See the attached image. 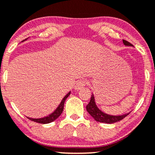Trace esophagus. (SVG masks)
I'll list each match as a JSON object with an SVG mask.
<instances>
[{"label":"esophagus","instance_id":"esophagus-1","mask_svg":"<svg viewBox=\"0 0 155 155\" xmlns=\"http://www.w3.org/2000/svg\"><path fill=\"white\" fill-rule=\"evenodd\" d=\"M85 85H86L85 81L80 80V81H78L76 82L75 85H74V89L79 91V90L82 89V88H83Z\"/></svg>","mask_w":155,"mask_h":155}]
</instances>
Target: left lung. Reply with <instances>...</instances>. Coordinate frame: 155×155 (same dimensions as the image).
I'll return each mask as SVG.
<instances>
[{"instance_id": "obj_1", "label": "left lung", "mask_w": 155, "mask_h": 155, "mask_svg": "<svg viewBox=\"0 0 155 155\" xmlns=\"http://www.w3.org/2000/svg\"><path fill=\"white\" fill-rule=\"evenodd\" d=\"M123 44L126 46H133L132 44H131L130 42L127 41L123 40ZM87 110L91 116L93 117L97 121L101 123H107V124H112V123L117 122L127 117L130 112L124 114L122 115H111L108 114L104 113L101 109L98 108L97 105L96 104L94 95L92 94L91 100L87 106Z\"/></svg>"}]
</instances>
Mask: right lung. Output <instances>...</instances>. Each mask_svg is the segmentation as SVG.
<instances>
[{
	"label": "right lung",
	"instance_id": "right-lung-1",
	"mask_svg": "<svg viewBox=\"0 0 155 155\" xmlns=\"http://www.w3.org/2000/svg\"><path fill=\"white\" fill-rule=\"evenodd\" d=\"M70 94H71V91L68 92L67 94L63 98V99H62L61 101L60 104L58 105V107L56 109V110H55L53 113L51 114L48 115L47 117H43V118H39V119H33V118H31V117H27V118L30 119L31 121H35V122L40 123V124H48V123H51L52 122V121H55L61 114V113L63 112L64 103H65V101L66 99H67V97L70 95Z\"/></svg>",
	"mask_w": 155,
	"mask_h": 155
}]
</instances>
